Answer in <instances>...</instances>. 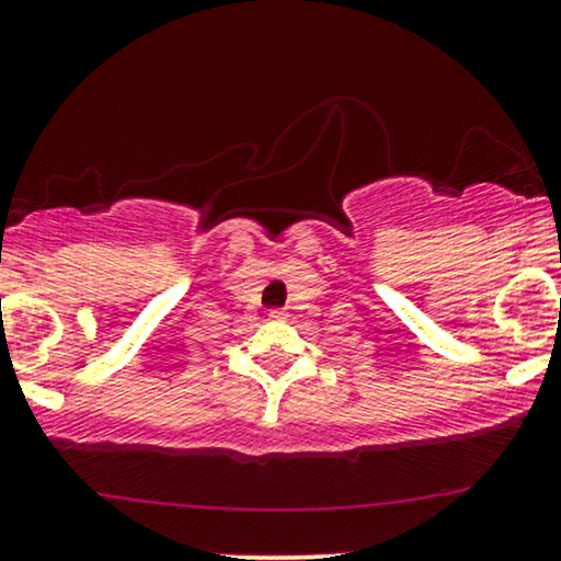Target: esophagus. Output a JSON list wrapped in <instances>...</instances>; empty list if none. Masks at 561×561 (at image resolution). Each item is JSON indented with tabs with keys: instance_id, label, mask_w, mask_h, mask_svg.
Returning <instances> with one entry per match:
<instances>
[{
	"instance_id": "34e87169",
	"label": "esophagus",
	"mask_w": 561,
	"mask_h": 561,
	"mask_svg": "<svg viewBox=\"0 0 561 561\" xmlns=\"http://www.w3.org/2000/svg\"><path fill=\"white\" fill-rule=\"evenodd\" d=\"M268 319H272V321H285L287 319V311H282V308H274V311H268Z\"/></svg>"
}]
</instances>
